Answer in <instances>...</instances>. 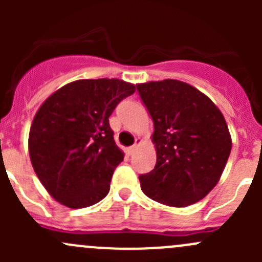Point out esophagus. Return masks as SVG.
I'll list each match as a JSON object with an SVG mask.
<instances>
[{
	"label": "esophagus",
	"instance_id": "1",
	"mask_svg": "<svg viewBox=\"0 0 262 262\" xmlns=\"http://www.w3.org/2000/svg\"><path fill=\"white\" fill-rule=\"evenodd\" d=\"M141 143H142V139H141V138H137V139H136V143H134L133 146H130V147L126 148V153H128V155H133L134 150L137 149V147H138Z\"/></svg>",
	"mask_w": 262,
	"mask_h": 262
}]
</instances>
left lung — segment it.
Listing matches in <instances>:
<instances>
[{
    "instance_id": "1",
    "label": "left lung",
    "mask_w": 262,
    "mask_h": 262,
    "mask_svg": "<svg viewBox=\"0 0 262 262\" xmlns=\"http://www.w3.org/2000/svg\"><path fill=\"white\" fill-rule=\"evenodd\" d=\"M152 116L157 161L139 176L148 198L184 208L207 196L228 161L232 139L221 110L203 92L178 80L137 84Z\"/></svg>"
}]
</instances>
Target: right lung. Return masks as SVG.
Returning <instances> with one entry per match:
<instances>
[{"mask_svg":"<svg viewBox=\"0 0 262 262\" xmlns=\"http://www.w3.org/2000/svg\"><path fill=\"white\" fill-rule=\"evenodd\" d=\"M136 86L118 78L64 84L41 104L29 133L31 165L47 191L72 209L104 199L124 153L109 116Z\"/></svg>","mask_w":262,"mask_h":262,"instance_id":"obj_1","label":"right lung"}]
</instances>
